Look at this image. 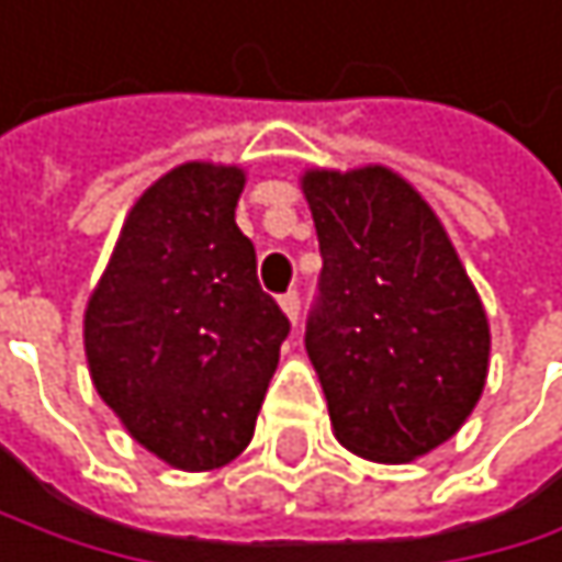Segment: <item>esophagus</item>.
Instances as JSON below:
<instances>
[{"label": "esophagus", "mask_w": 562, "mask_h": 562, "mask_svg": "<svg viewBox=\"0 0 562 562\" xmlns=\"http://www.w3.org/2000/svg\"><path fill=\"white\" fill-rule=\"evenodd\" d=\"M279 310L286 313V319H290V323H296V319H300V296H296V293L279 296Z\"/></svg>", "instance_id": "obj_1"}]
</instances>
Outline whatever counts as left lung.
<instances>
[{
    "label": "left lung",
    "mask_w": 562,
    "mask_h": 562,
    "mask_svg": "<svg viewBox=\"0 0 562 562\" xmlns=\"http://www.w3.org/2000/svg\"><path fill=\"white\" fill-rule=\"evenodd\" d=\"M319 252L306 352L333 436L373 463H413L467 423L490 373V319L457 246L396 169L300 176Z\"/></svg>",
    "instance_id": "left-lung-1"
}]
</instances>
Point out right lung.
Instances as JSON below:
<instances>
[{
    "label": "right lung",
    "instance_id": "add662e5",
    "mask_svg": "<svg viewBox=\"0 0 562 562\" xmlns=\"http://www.w3.org/2000/svg\"><path fill=\"white\" fill-rule=\"evenodd\" d=\"M243 166L192 159L126 213L82 316L95 393L162 463L206 473L252 439L290 319L236 226Z\"/></svg>",
    "mask_w": 562,
    "mask_h": 562
}]
</instances>
